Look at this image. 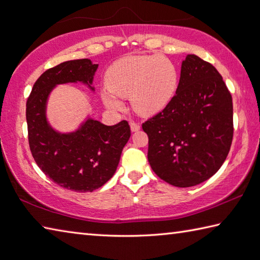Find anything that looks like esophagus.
Instances as JSON below:
<instances>
[{"label": "esophagus", "instance_id": "1", "mask_svg": "<svg viewBox=\"0 0 260 260\" xmlns=\"http://www.w3.org/2000/svg\"><path fill=\"white\" fill-rule=\"evenodd\" d=\"M129 126H131V131L132 132H137V131L141 129V125L137 124V123H134V121H131Z\"/></svg>", "mask_w": 260, "mask_h": 260}]
</instances>
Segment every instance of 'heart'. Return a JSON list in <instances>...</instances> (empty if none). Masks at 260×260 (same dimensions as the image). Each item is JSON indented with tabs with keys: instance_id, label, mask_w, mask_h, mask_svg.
I'll return each mask as SVG.
<instances>
[{
	"instance_id": "obj_1",
	"label": "heart",
	"mask_w": 260,
	"mask_h": 260,
	"mask_svg": "<svg viewBox=\"0 0 260 260\" xmlns=\"http://www.w3.org/2000/svg\"><path fill=\"white\" fill-rule=\"evenodd\" d=\"M175 64L158 54H131L118 59L107 69L102 101L108 109L118 112L123 104L117 97L131 98L135 112L148 117L168 106L178 89Z\"/></svg>"
}]
</instances>
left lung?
Segmentation results:
<instances>
[{
  "instance_id": "obj_1",
  "label": "left lung",
  "mask_w": 260,
  "mask_h": 260,
  "mask_svg": "<svg viewBox=\"0 0 260 260\" xmlns=\"http://www.w3.org/2000/svg\"><path fill=\"white\" fill-rule=\"evenodd\" d=\"M143 131L148 163L159 179L190 187L211 178L227 158L234 134L233 98L218 70L187 54L173 99Z\"/></svg>"
}]
</instances>
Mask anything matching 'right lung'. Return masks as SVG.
Instances as JSON below:
<instances>
[{
    "label": "right lung",
    "instance_id": "obj_1",
    "mask_svg": "<svg viewBox=\"0 0 260 260\" xmlns=\"http://www.w3.org/2000/svg\"><path fill=\"white\" fill-rule=\"evenodd\" d=\"M98 63L90 59L64 61L45 71L26 102V123L32 156L54 183L76 192H91L113 178L131 137L126 120L107 126L88 112L75 129L61 132L50 124L48 102L59 85L92 86Z\"/></svg>",
    "mask_w": 260,
    "mask_h": 260
}]
</instances>
